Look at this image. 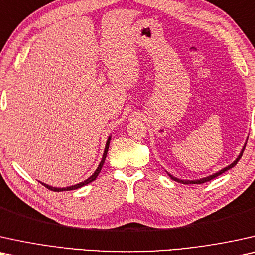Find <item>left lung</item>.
I'll list each match as a JSON object with an SVG mask.
<instances>
[{
  "mask_svg": "<svg viewBox=\"0 0 255 255\" xmlns=\"http://www.w3.org/2000/svg\"><path fill=\"white\" fill-rule=\"evenodd\" d=\"M245 147H246V144L244 145L243 150H242V152H240V154H239L238 158H237L236 161H234V162L232 163V164H230L229 167H226V168L222 169V170L218 171V172H216V174H213V175H211V176H209V177H205V178H202V179H197V181H182V179H178V178H176V177H174V176H171L170 174H168V175H169V177H170L171 179H174V181L178 182V183H183V184H203V183H205V182H209V181H211V179L216 178V177H218L219 175H222V174H224V172H225V171L230 170L231 168H233L234 165H236L237 163L239 162V159L242 158V156H243V152H244V150H245Z\"/></svg>",
  "mask_w": 255,
  "mask_h": 255,
  "instance_id": "left-lung-1",
  "label": "left lung"
}]
</instances>
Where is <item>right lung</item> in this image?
Returning <instances> with one entry per match:
<instances>
[{"label":"right lung","instance_id":"1","mask_svg":"<svg viewBox=\"0 0 255 255\" xmlns=\"http://www.w3.org/2000/svg\"><path fill=\"white\" fill-rule=\"evenodd\" d=\"M110 142H111V136L108 137V140H107V142H106V147H105V151H104V155H103V159H101L99 167L97 168V170L94 171V174H93L92 176H91V177H88V178L86 179V181L81 182V183H79V184H76V185H72V186H67V188H53V186H50V185H47V184H44V183H42V184H43L44 186H45V188L51 190V191H58V192H59V191H70V190L79 189V188H81V186H84V185L88 184V183L93 182L94 179H96V178L98 177V175L100 174L101 168H103V165H104V163H105V159H106V156H107L108 148H110Z\"/></svg>","mask_w":255,"mask_h":255}]
</instances>
